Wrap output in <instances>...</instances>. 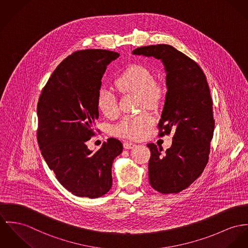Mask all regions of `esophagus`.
<instances>
[{
  "label": "esophagus",
  "instance_id": "obj_1",
  "mask_svg": "<svg viewBox=\"0 0 248 248\" xmlns=\"http://www.w3.org/2000/svg\"><path fill=\"white\" fill-rule=\"evenodd\" d=\"M135 146V143L133 142H124V149H131Z\"/></svg>",
  "mask_w": 248,
  "mask_h": 248
}]
</instances>
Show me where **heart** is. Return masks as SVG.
<instances>
[{"label": "heart", "mask_w": 248, "mask_h": 248, "mask_svg": "<svg viewBox=\"0 0 248 248\" xmlns=\"http://www.w3.org/2000/svg\"><path fill=\"white\" fill-rule=\"evenodd\" d=\"M115 86L123 93H134L139 95L140 106L154 108L159 104L164 94L163 85L153 78L151 71L140 64L127 67L115 80ZM96 106L107 117L118 114V105L114 94L102 87L97 94ZM153 124V118L146 112L124 117L113 127L117 136L137 140L142 138Z\"/></svg>", "instance_id": "b5f03b06"}]
</instances>
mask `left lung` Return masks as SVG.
Wrapping results in <instances>:
<instances>
[{
    "mask_svg": "<svg viewBox=\"0 0 248 248\" xmlns=\"http://www.w3.org/2000/svg\"><path fill=\"white\" fill-rule=\"evenodd\" d=\"M132 53L160 59L165 67L167 93L158 136L173 132V137L165 153L147 144L149 183L160 193H177L199 177L209 161L214 131L209 84L199 65L171 45L144 46Z\"/></svg>",
    "mask_w": 248,
    "mask_h": 248,
    "instance_id": "obj_1",
    "label": "left lung"
}]
</instances>
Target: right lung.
Listing matches in <instances>:
<instances>
[{"label":"right lung","mask_w":248,"mask_h":248,"mask_svg":"<svg viewBox=\"0 0 248 248\" xmlns=\"http://www.w3.org/2000/svg\"><path fill=\"white\" fill-rule=\"evenodd\" d=\"M119 56L99 49L73 53L57 66L38 99L41 155L59 183L77 196L97 198L112 186L111 167L123 151L122 142L109 138L93 152L87 141L96 134V98L102 77Z\"/></svg>","instance_id":"add662e5"}]
</instances>
